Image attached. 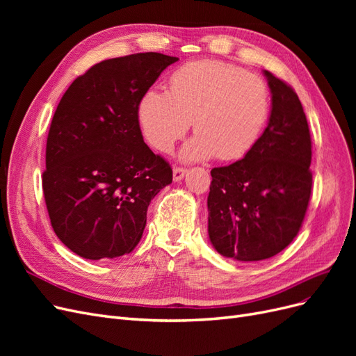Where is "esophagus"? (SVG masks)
Here are the masks:
<instances>
[{
    "mask_svg": "<svg viewBox=\"0 0 356 356\" xmlns=\"http://www.w3.org/2000/svg\"><path fill=\"white\" fill-rule=\"evenodd\" d=\"M187 174L186 168H174V181H181Z\"/></svg>",
    "mask_w": 356,
    "mask_h": 356,
    "instance_id": "34e87169",
    "label": "esophagus"
}]
</instances>
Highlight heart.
Instances as JSON below:
<instances>
[{
  "instance_id": "heart-1",
  "label": "heart",
  "mask_w": 356,
  "mask_h": 356,
  "mask_svg": "<svg viewBox=\"0 0 356 356\" xmlns=\"http://www.w3.org/2000/svg\"><path fill=\"white\" fill-rule=\"evenodd\" d=\"M270 115V90L255 74L222 60H193L169 80V92L148 89L138 104V120L147 141L170 152L190 124L196 136L182 147L181 159L243 157L257 144Z\"/></svg>"
}]
</instances>
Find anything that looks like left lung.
I'll return each mask as SVG.
<instances>
[{"instance_id": "8db88e82", "label": "left lung", "mask_w": 356, "mask_h": 356, "mask_svg": "<svg viewBox=\"0 0 356 356\" xmlns=\"http://www.w3.org/2000/svg\"><path fill=\"white\" fill-rule=\"evenodd\" d=\"M272 93L267 127L243 159L211 170L208 234L215 251L261 261L297 236L312 193V141L291 86L263 71Z\"/></svg>"}]
</instances>
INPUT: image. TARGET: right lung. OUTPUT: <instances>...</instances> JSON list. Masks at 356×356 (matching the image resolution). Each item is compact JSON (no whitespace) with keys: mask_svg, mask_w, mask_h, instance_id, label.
<instances>
[{"mask_svg":"<svg viewBox=\"0 0 356 356\" xmlns=\"http://www.w3.org/2000/svg\"><path fill=\"white\" fill-rule=\"evenodd\" d=\"M178 58L136 53L75 79L53 115L42 191L60 242L88 260L132 252L172 169L144 143L138 104Z\"/></svg>","mask_w":356,"mask_h":356,"instance_id":"add662e5","label":"right lung"}]
</instances>
